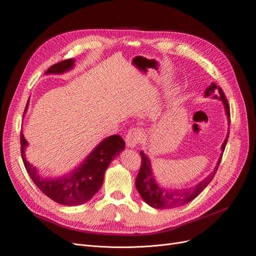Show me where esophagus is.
<instances>
[{
    "mask_svg": "<svg viewBox=\"0 0 256 256\" xmlns=\"http://www.w3.org/2000/svg\"><path fill=\"white\" fill-rule=\"evenodd\" d=\"M142 138V134L140 129H130L126 136V144L129 148H136Z\"/></svg>",
    "mask_w": 256,
    "mask_h": 256,
    "instance_id": "obj_1",
    "label": "esophagus"
}]
</instances>
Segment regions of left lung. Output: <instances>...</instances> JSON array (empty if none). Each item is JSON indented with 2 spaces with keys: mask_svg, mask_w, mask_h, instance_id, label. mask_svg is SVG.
<instances>
[{
  "mask_svg": "<svg viewBox=\"0 0 256 256\" xmlns=\"http://www.w3.org/2000/svg\"><path fill=\"white\" fill-rule=\"evenodd\" d=\"M208 96H212L213 98L220 100L222 102L224 108V112H226V116L228 118V125L230 126V107L226 96H224L222 89L216 84L212 83L205 90V98H208ZM228 138H229V130H228L227 136L224 138L222 145L220 147L222 152H224V147H226ZM140 154L142 158V166L136 180V187L142 198L144 200V202L148 204V205L151 206L152 208H156V209H171V208L180 207L182 205H186V204L190 202L192 200L196 198L213 180L222 156V153L216 162V166L214 167L213 171L207 178H205L202 182L196 184V185H194L193 187H190V188H184V189H166L160 186V184L156 182V178L154 174H153V170L151 167V162L149 158L142 151L140 152Z\"/></svg>",
  "mask_w": 256,
  "mask_h": 256,
  "instance_id": "left-lung-1",
  "label": "left lung"
}]
</instances>
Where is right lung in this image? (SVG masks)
<instances>
[{
  "mask_svg": "<svg viewBox=\"0 0 256 256\" xmlns=\"http://www.w3.org/2000/svg\"><path fill=\"white\" fill-rule=\"evenodd\" d=\"M76 60L69 58L51 66L45 74H62L74 67ZM29 102L24 114L28 109ZM28 142L21 132V154L28 174L45 196L64 206L83 205L100 188L105 172L120 153L125 149V142L120 136H111L102 140L88 156L72 171L58 178H43L25 158Z\"/></svg>",
  "mask_w": 256,
  "mask_h": 256,
  "instance_id": "1",
  "label": "right lung"
}]
</instances>
